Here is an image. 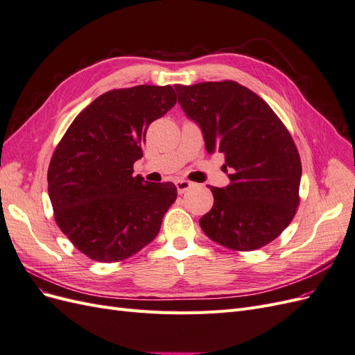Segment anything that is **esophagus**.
<instances>
[{
	"label": "esophagus",
	"instance_id": "34e87169",
	"mask_svg": "<svg viewBox=\"0 0 355 355\" xmlns=\"http://www.w3.org/2000/svg\"><path fill=\"white\" fill-rule=\"evenodd\" d=\"M176 188H178V192L182 196L185 194L187 191H189L192 188V184L189 180H184V179H178L176 180Z\"/></svg>",
	"mask_w": 355,
	"mask_h": 355
}]
</instances>
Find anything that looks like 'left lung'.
<instances>
[{"label":"left lung","instance_id":"1","mask_svg":"<svg viewBox=\"0 0 355 355\" xmlns=\"http://www.w3.org/2000/svg\"><path fill=\"white\" fill-rule=\"evenodd\" d=\"M179 103L200 124L209 153L225 154L230 185L214 188L200 219L210 240L250 252L270 244L299 206L302 164L293 137L262 98L237 81L176 84Z\"/></svg>","mask_w":355,"mask_h":355}]
</instances>
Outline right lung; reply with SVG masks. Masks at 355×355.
Returning <instances> with one entry per match:
<instances>
[{
  "label": "right lung",
  "instance_id": "obj_1",
  "mask_svg": "<svg viewBox=\"0 0 355 355\" xmlns=\"http://www.w3.org/2000/svg\"><path fill=\"white\" fill-rule=\"evenodd\" d=\"M176 103L171 85L101 94L68 127L47 171L55 220L92 261L120 262L142 250L178 197L171 182L133 176L149 124Z\"/></svg>",
  "mask_w": 355,
  "mask_h": 355
}]
</instances>
